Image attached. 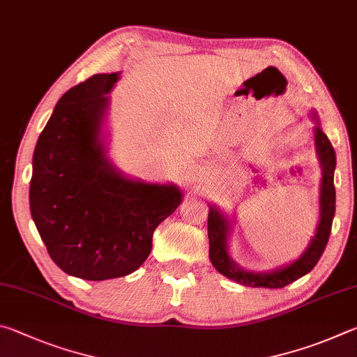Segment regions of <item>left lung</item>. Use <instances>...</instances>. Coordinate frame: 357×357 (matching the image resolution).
Instances as JSON below:
<instances>
[{
    "mask_svg": "<svg viewBox=\"0 0 357 357\" xmlns=\"http://www.w3.org/2000/svg\"><path fill=\"white\" fill-rule=\"evenodd\" d=\"M317 127L314 128L315 149L318 160L321 165V186H320V221L315 230V236H312L309 246L301 254V257L291 261L290 265L282 268H276L271 271L255 273L246 271L240 268L229 255V235L230 224L229 218L222 211L210 205L208 211V243H210V261L218 271L224 276L235 280L246 287H261V289H282V287L295 282L296 279L305 276V274L314 270L318 260L324 252V248L328 245L331 227L335 213V188H334V169H335V152L328 136L320 128V122L314 112L312 114Z\"/></svg>",
    "mask_w": 357,
    "mask_h": 357,
    "instance_id": "left-lung-1",
    "label": "left lung"
}]
</instances>
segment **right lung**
I'll list each match as a JSON object with an SVG mask.
<instances>
[{
	"label": "right lung",
	"instance_id": "1",
	"mask_svg": "<svg viewBox=\"0 0 357 357\" xmlns=\"http://www.w3.org/2000/svg\"><path fill=\"white\" fill-rule=\"evenodd\" d=\"M119 77L97 73L68 89L33 155L31 216L54 264L86 280L136 271L152 251L155 229L183 197L172 183L123 177L106 156V93Z\"/></svg>",
	"mask_w": 357,
	"mask_h": 357
}]
</instances>
